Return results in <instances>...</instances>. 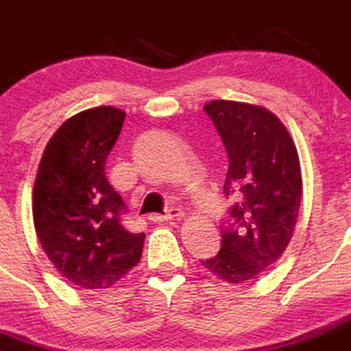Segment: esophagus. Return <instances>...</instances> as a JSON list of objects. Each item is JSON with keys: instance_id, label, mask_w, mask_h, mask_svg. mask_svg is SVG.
Segmentation results:
<instances>
[{"instance_id": "34e87169", "label": "esophagus", "mask_w": 351, "mask_h": 351, "mask_svg": "<svg viewBox=\"0 0 351 351\" xmlns=\"http://www.w3.org/2000/svg\"><path fill=\"white\" fill-rule=\"evenodd\" d=\"M183 216H185V214H183V210L180 209V207H173V209H169L168 213H165V214H158V213L151 214V216H149V219H151L152 223H162V221L182 219Z\"/></svg>"}]
</instances>
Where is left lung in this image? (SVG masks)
Instances as JSON below:
<instances>
[{"label":"left lung","mask_w":351,"mask_h":351,"mask_svg":"<svg viewBox=\"0 0 351 351\" xmlns=\"http://www.w3.org/2000/svg\"><path fill=\"white\" fill-rule=\"evenodd\" d=\"M228 152L224 193L238 202L231 224L221 228V250L202 261L226 283H247L287 250L302 200L297 147L276 114L262 106L216 99L204 106Z\"/></svg>","instance_id":"1"}]
</instances>
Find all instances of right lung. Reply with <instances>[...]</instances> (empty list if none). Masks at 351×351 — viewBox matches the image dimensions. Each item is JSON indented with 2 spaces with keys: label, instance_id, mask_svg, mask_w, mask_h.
I'll return each instance as SVG.
<instances>
[{
  "label": "right lung",
  "instance_id": "add662e5",
  "mask_svg": "<svg viewBox=\"0 0 351 351\" xmlns=\"http://www.w3.org/2000/svg\"><path fill=\"white\" fill-rule=\"evenodd\" d=\"M125 117L118 108L97 106L68 118L47 142L34 183L43 250L82 290L110 288L142 257L145 234L123 226L127 209L104 175Z\"/></svg>",
  "mask_w": 351,
  "mask_h": 351
}]
</instances>
